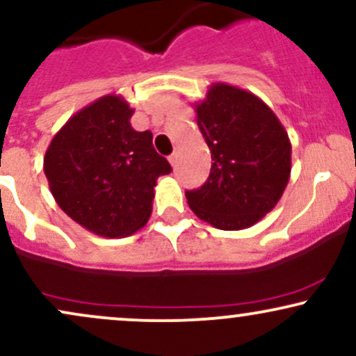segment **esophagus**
<instances>
[{"label":"esophagus","mask_w":356,"mask_h":356,"mask_svg":"<svg viewBox=\"0 0 356 356\" xmlns=\"http://www.w3.org/2000/svg\"><path fill=\"white\" fill-rule=\"evenodd\" d=\"M177 159H179V154H177V152L170 154V155H169V162H170V165H172V167L177 165Z\"/></svg>","instance_id":"1"}]
</instances>
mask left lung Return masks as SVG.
I'll return each instance as SVG.
<instances>
[{"instance_id": "1", "label": "left lung", "mask_w": 356, "mask_h": 356, "mask_svg": "<svg viewBox=\"0 0 356 356\" xmlns=\"http://www.w3.org/2000/svg\"><path fill=\"white\" fill-rule=\"evenodd\" d=\"M194 110L212 165L201 189L186 192L187 204L218 229L251 227L275 209L288 186V132L259 97L227 83H212Z\"/></svg>"}]
</instances>
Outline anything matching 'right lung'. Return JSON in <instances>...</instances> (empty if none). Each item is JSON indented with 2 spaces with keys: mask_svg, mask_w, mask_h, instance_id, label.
<instances>
[{
  "mask_svg": "<svg viewBox=\"0 0 356 356\" xmlns=\"http://www.w3.org/2000/svg\"><path fill=\"white\" fill-rule=\"evenodd\" d=\"M120 95L100 97L68 118L48 145L43 170L61 211L102 238H125L152 214L154 187L172 170L152 132L130 125Z\"/></svg>",
  "mask_w": 356,
  "mask_h": 356,
  "instance_id": "add662e5",
  "label": "right lung"
}]
</instances>
